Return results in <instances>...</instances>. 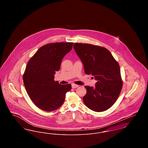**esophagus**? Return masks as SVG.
I'll list each match as a JSON object with an SVG mask.
<instances>
[{"mask_svg":"<svg viewBox=\"0 0 148 148\" xmlns=\"http://www.w3.org/2000/svg\"><path fill=\"white\" fill-rule=\"evenodd\" d=\"M71 86H72V88H77V87L79 86V85H78L75 84H71Z\"/></svg>","mask_w":148,"mask_h":148,"instance_id":"obj_1","label":"esophagus"}]
</instances>
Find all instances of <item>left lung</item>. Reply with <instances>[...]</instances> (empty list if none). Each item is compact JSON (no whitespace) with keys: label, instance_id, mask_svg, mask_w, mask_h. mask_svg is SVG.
Instances as JSON below:
<instances>
[{"label":"left lung","instance_id":"left-lung-1","mask_svg":"<svg viewBox=\"0 0 148 148\" xmlns=\"http://www.w3.org/2000/svg\"><path fill=\"white\" fill-rule=\"evenodd\" d=\"M74 49L84 65L85 73L97 80L95 86H85V105L97 112L109 109L119 95L123 82L118 63L105 48L90 44L74 43Z\"/></svg>","mask_w":148,"mask_h":148}]
</instances>
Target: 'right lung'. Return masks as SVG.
Instances as JSON below:
<instances>
[{"instance_id":"obj_1","label":"right lung","mask_w":148,"mask_h":148,"mask_svg":"<svg viewBox=\"0 0 148 148\" xmlns=\"http://www.w3.org/2000/svg\"><path fill=\"white\" fill-rule=\"evenodd\" d=\"M73 42H54L40 48L29 60L23 75L29 97L42 110L54 111L63 104L70 84H59L54 81L62 59L72 49Z\"/></svg>"}]
</instances>
